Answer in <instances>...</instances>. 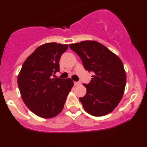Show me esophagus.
Wrapping results in <instances>:
<instances>
[{"label":"esophagus","instance_id":"esophagus-1","mask_svg":"<svg viewBox=\"0 0 147 147\" xmlns=\"http://www.w3.org/2000/svg\"><path fill=\"white\" fill-rule=\"evenodd\" d=\"M79 84H80V82H74V85H75V86H78V85H79Z\"/></svg>","mask_w":147,"mask_h":147}]
</instances>
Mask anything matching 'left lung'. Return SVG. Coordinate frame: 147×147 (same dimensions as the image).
<instances>
[{
  "label": "left lung",
  "mask_w": 147,
  "mask_h": 147,
  "mask_svg": "<svg viewBox=\"0 0 147 147\" xmlns=\"http://www.w3.org/2000/svg\"><path fill=\"white\" fill-rule=\"evenodd\" d=\"M79 55L86 70L93 71L86 95L80 98L84 110L94 116L113 111L123 96L126 75L121 59L105 46L95 41L69 44Z\"/></svg>",
  "instance_id": "left-lung-1"
}]
</instances>
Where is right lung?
<instances>
[{"label":"right lung","instance_id":"obj_1","mask_svg":"<svg viewBox=\"0 0 147 147\" xmlns=\"http://www.w3.org/2000/svg\"><path fill=\"white\" fill-rule=\"evenodd\" d=\"M68 45L57 43L41 45L27 58L17 78L22 99L36 115L51 118L63 110L74 86L70 79L52 78L59 71V61Z\"/></svg>","mask_w":147,"mask_h":147}]
</instances>
